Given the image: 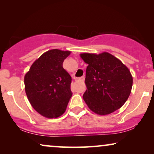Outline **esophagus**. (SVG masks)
I'll list each match as a JSON object with an SVG mask.
<instances>
[{
    "mask_svg": "<svg viewBox=\"0 0 154 154\" xmlns=\"http://www.w3.org/2000/svg\"><path fill=\"white\" fill-rule=\"evenodd\" d=\"M84 79H85V77L84 76H82V77H80V78H75V80L76 81H83Z\"/></svg>",
    "mask_w": 154,
    "mask_h": 154,
    "instance_id": "esophagus-1",
    "label": "esophagus"
}]
</instances>
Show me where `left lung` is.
I'll use <instances>...</instances> for the list:
<instances>
[{"label": "left lung", "instance_id": "8db88e82", "mask_svg": "<svg viewBox=\"0 0 154 154\" xmlns=\"http://www.w3.org/2000/svg\"><path fill=\"white\" fill-rule=\"evenodd\" d=\"M88 66L83 100L92 111L107 115L118 110L129 97L132 76L128 67L109 52L80 54Z\"/></svg>", "mask_w": 154, "mask_h": 154}]
</instances>
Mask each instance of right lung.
<instances>
[{"label":"right lung","mask_w":154,"mask_h":154,"mask_svg":"<svg viewBox=\"0 0 154 154\" xmlns=\"http://www.w3.org/2000/svg\"><path fill=\"white\" fill-rule=\"evenodd\" d=\"M70 53L48 50L33 63L24 76L29 102L38 113L48 119L62 116L72 96L71 77L62 66Z\"/></svg>","instance_id":"add662e5"}]
</instances>
